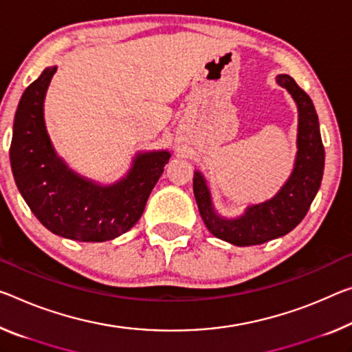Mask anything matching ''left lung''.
Masks as SVG:
<instances>
[{
	"label": "left lung",
	"instance_id": "8db88e82",
	"mask_svg": "<svg viewBox=\"0 0 352 352\" xmlns=\"http://www.w3.org/2000/svg\"><path fill=\"white\" fill-rule=\"evenodd\" d=\"M276 82L287 89L298 106V152L292 174L274 196L248 205L239 216L224 217L214 208L205 175L194 170V197L206 228L211 235L233 246H256L287 235L304 219L321 186L324 147L314 102L292 76L277 75Z\"/></svg>",
	"mask_w": 352,
	"mask_h": 352
}]
</instances>
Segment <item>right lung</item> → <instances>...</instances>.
I'll return each instance as SVG.
<instances>
[{"mask_svg":"<svg viewBox=\"0 0 352 352\" xmlns=\"http://www.w3.org/2000/svg\"><path fill=\"white\" fill-rule=\"evenodd\" d=\"M56 70V65L47 67L26 87L16 108L9 152L16 188L54 235L82 243L109 241L139 221L170 152H138L126 174L109 185L70 169L53 147L43 111Z\"/></svg>","mask_w":352,"mask_h":352,"instance_id":"1","label":"right lung"}]
</instances>
